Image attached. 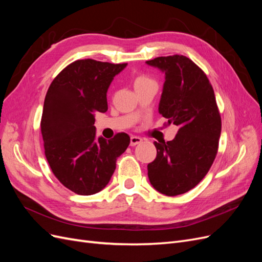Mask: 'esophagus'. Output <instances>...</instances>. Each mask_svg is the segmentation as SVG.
I'll return each mask as SVG.
<instances>
[{
  "label": "esophagus",
  "mask_w": 262,
  "mask_h": 262,
  "mask_svg": "<svg viewBox=\"0 0 262 262\" xmlns=\"http://www.w3.org/2000/svg\"><path fill=\"white\" fill-rule=\"evenodd\" d=\"M142 141H143V140H142L140 137L131 136V138H130V145H131V146H136V145L140 144Z\"/></svg>",
  "instance_id": "obj_1"
}]
</instances>
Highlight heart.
Masks as SVG:
<instances>
[{
	"instance_id": "obj_1",
	"label": "heart",
	"mask_w": 262,
	"mask_h": 262,
	"mask_svg": "<svg viewBox=\"0 0 262 262\" xmlns=\"http://www.w3.org/2000/svg\"><path fill=\"white\" fill-rule=\"evenodd\" d=\"M152 82H154L152 78L146 76V75L141 74V75H137L133 78V86H134V89H138V87H140V86H143L145 84L152 83Z\"/></svg>"
}]
</instances>
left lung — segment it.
I'll list each match as a JSON object with an SVG mask.
<instances>
[{
	"instance_id": "obj_1",
	"label": "left lung",
	"mask_w": 262,
	"mask_h": 262,
	"mask_svg": "<svg viewBox=\"0 0 262 262\" xmlns=\"http://www.w3.org/2000/svg\"><path fill=\"white\" fill-rule=\"evenodd\" d=\"M146 63L165 73L158 112L179 128L172 141L154 142L157 154L147 165L148 179L165 195L186 193L207 175L217 154L222 121L215 95L205 73L185 55Z\"/></svg>"
}]
</instances>
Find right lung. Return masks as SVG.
I'll return each mask as SVG.
<instances>
[{"mask_svg":"<svg viewBox=\"0 0 262 262\" xmlns=\"http://www.w3.org/2000/svg\"><path fill=\"white\" fill-rule=\"evenodd\" d=\"M126 63L93 59L71 63L55 76L47 92L41 117L45 155L53 175L77 194L104 189L117 158L130 144L121 132L114 139H96L95 114L108 109L107 91Z\"/></svg>","mask_w":262,"mask_h":262,"instance_id":"right-lung-1","label":"right lung"}]
</instances>
